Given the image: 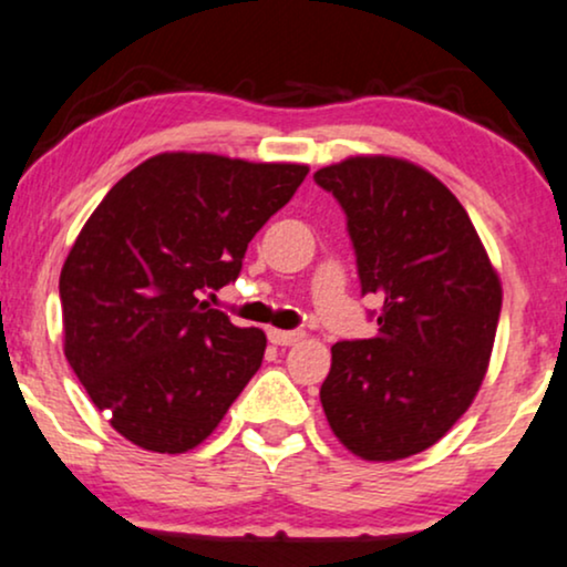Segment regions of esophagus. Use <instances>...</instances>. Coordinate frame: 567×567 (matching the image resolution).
Instances as JSON below:
<instances>
[{
    "label": "esophagus",
    "instance_id": "34e87169",
    "mask_svg": "<svg viewBox=\"0 0 567 567\" xmlns=\"http://www.w3.org/2000/svg\"><path fill=\"white\" fill-rule=\"evenodd\" d=\"M269 340L275 346H296L303 340V330H269Z\"/></svg>",
    "mask_w": 567,
    "mask_h": 567
}]
</instances>
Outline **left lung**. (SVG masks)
I'll list each match as a JSON object with an SVG mask.
<instances>
[{"mask_svg": "<svg viewBox=\"0 0 567 567\" xmlns=\"http://www.w3.org/2000/svg\"><path fill=\"white\" fill-rule=\"evenodd\" d=\"M346 214L361 296L383 301L378 336L340 340L319 391L327 422L361 460L425 452L488 370L502 285L462 203L425 168L359 155L313 174Z\"/></svg>", "mask_w": 567, "mask_h": 567, "instance_id": "obj_1", "label": "left lung"}]
</instances>
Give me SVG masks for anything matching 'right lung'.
Masks as SVG:
<instances>
[{"mask_svg": "<svg viewBox=\"0 0 567 567\" xmlns=\"http://www.w3.org/2000/svg\"><path fill=\"white\" fill-rule=\"evenodd\" d=\"M306 174L298 163L161 153L89 216L60 271L65 359L124 439L189 452L258 372L264 332L200 298L235 282L248 243Z\"/></svg>", "mask_w": 567, "mask_h": 567, "instance_id": "add662e5", "label": "right lung"}]
</instances>
